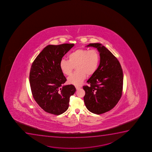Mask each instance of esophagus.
I'll list each match as a JSON object with an SVG mask.
<instances>
[{
	"mask_svg": "<svg viewBox=\"0 0 152 152\" xmlns=\"http://www.w3.org/2000/svg\"><path fill=\"white\" fill-rule=\"evenodd\" d=\"M75 88H76V89L77 90H78V89H80V87H79V86H75Z\"/></svg>",
	"mask_w": 152,
	"mask_h": 152,
	"instance_id": "34e87169",
	"label": "esophagus"
}]
</instances>
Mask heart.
Wrapping results in <instances>:
<instances>
[{
    "mask_svg": "<svg viewBox=\"0 0 152 152\" xmlns=\"http://www.w3.org/2000/svg\"><path fill=\"white\" fill-rule=\"evenodd\" d=\"M68 57V60H61L59 67L64 74L70 76L75 66L77 71L68 79L69 83L74 86L82 84L86 75H94L100 63V54L95 49H78L69 54Z\"/></svg>",
    "mask_w": 152,
    "mask_h": 152,
    "instance_id": "b5f03b06",
    "label": "heart"
}]
</instances>
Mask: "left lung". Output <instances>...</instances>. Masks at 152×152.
<instances>
[{
    "label": "left lung",
    "mask_w": 152,
    "mask_h": 152,
    "mask_svg": "<svg viewBox=\"0 0 152 152\" xmlns=\"http://www.w3.org/2000/svg\"><path fill=\"white\" fill-rule=\"evenodd\" d=\"M100 53V64L84 86V101L91 113L102 114L113 108L121 98L123 72L119 61L105 47L100 43H91Z\"/></svg>",
    "instance_id": "left-lung-1"
}]
</instances>
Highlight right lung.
Segmentation results:
<instances>
[{
	"label": "right lung",
	"mask_w": 152,
	"mask_h": 152,
	"mask_svg": "<svg viewBox=\"0 0 152 152\" xmlns=\"http://www.w3.org/2000/svg\"><path fill=\"white\" fill-rule=\"evenodd\" d=\"M74 46L48 45L32 63L29 73L32 96L47 113L57 115L64 113L68 109L70 96L76 91L72 84L62 86L66 79L59 67L63 56Z\"/></svg>",
	"instance_id": "add662e5"
}]
</instances>
